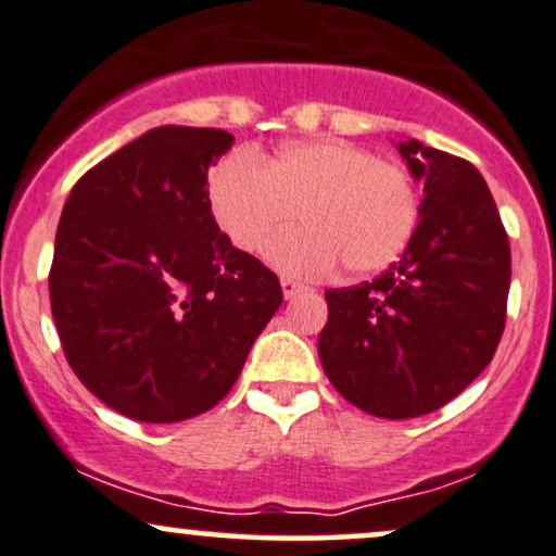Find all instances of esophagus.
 Segmentation results:
<instances>
[{
    "label": "esophagus",
    "instance_id": "1",
    "mask_svg": "<svg viewBox=\"0 0 556 556\" xmlns=\"http://www.w3.org/2000/svg\"><path fill=\"white\" fill-rule=\"evenodd\" d=\"M280 289H283V296H286V299H296L299 293L309 291L304 283H299V280H291V278L280 280Z\"/></svg>",
    "mask_w": 556,
    "mask_h": 556
}]
</instances>
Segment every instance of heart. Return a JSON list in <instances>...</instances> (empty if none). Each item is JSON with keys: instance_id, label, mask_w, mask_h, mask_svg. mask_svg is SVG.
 I'll return each instance as SVG.
<instances>
[{"instance_id": "1", "label": "heart", "mask_w": 556, "mask_h": 556, "mask_svg": "<svg viewBox=\"0 0 556 556\" xmlns=\"http://www.w3.org/2000/svg\"><path fill=\"white\" fill-rule=\"evenodd\" d=\"M215 224L241 252H260L299 211L302 228L267 247L286 276L315 278L345 263L356 276L390 267L421 218L414 176L349 140H306L273 155H226L207 176Z\"/></svg>"}]
</instances>
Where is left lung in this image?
<instances>
[{
	"label": "left lung",
	"instance_id": "left-lung-1",
	"mask_svg": "<svg viewBox=\"0 0 556 556\" xmlns=\"http://www.w3.org/2000/svg\"><path fill=\"white\" fill-rule=\"evenodd\" d=\"M395 148L424 185L419 226L380 278L325 291L317 351L345 401L380 419H414L460 395L492 362L510 244L473 163L414 137Z\"/></svg>",
	"mask_w": 556,
	"mask_h": 556
}]
</instances>
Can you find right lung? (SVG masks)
Returning <instances> with one entry per match:
<instances>
[{"label": "right lung", "mask_w": 556, "mask_h": 556, "mask_svg": "<svg viewBox=\"0 0 556 556\" xmlns=\"http://www.w3.org/2000/svg\"><path fill=\"white\" fill-rule=\"evenodd\" d=\"M224 129L163 124L72 187L49 273L72 371L116 414L174 424L224 401L276 315V273L241 252L207 205Z\"/></svg>", "instance_id": "1"}]
</instances>
